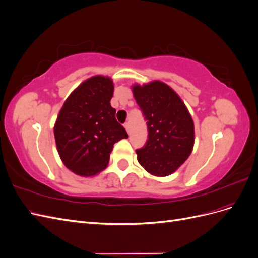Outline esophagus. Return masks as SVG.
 <instances>
[{"label": "esophagus", "instance_id": "obj_1", "mask_svg": "<svg viewBox=\"0 0 258 258\" xmlns=\"http://www.w3.org/2000/svg\"><path fill=\"white\" fill-rule=\"evenodd\" d=\"M123 126H124V128H126L128 134H130V124H129V122H126V123L123 124Z\"/></svg>", "mask_w": 258, "mask_h": 258}]
</instances>
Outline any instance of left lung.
I'll return each instance as SVG.
<instances>
[{
  "label": "left lung",
  "mask_w": 258,
  "mask_h": 258,
  "mask_svg": "<svg viewBox=\"0 0 258 258\" xmlns=\"http://www.w3.org/2000/svg\"><path fill=\"white\" fill-rule=\"evenodd\" d=\"M132 91L148 130L145 145L136 151L138 161L153 175H170L191 154L195 142L191 116L177 93L165 83L134 85Z\"/></svg>",
  "instance_id": "8db88e82"
}]
</instances>
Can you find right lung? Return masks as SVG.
Instances as JSON below:
<instances>
[{"instance_id": "add662e5", "label": "right lung", "mask_w": 258, "mask_h": 258, "mask_svg": "<svg viewBox=\"0 0 258 258\" xmlns=\"http://www.w3.org/2000/svg\"><path fill=\"white\" fill-rule=\"evenodd\" d=\"M113 81L97 75L68 97L54 123V139L64 166L77 175L92 176L107 167L116 142L128 135L111 106Z\"/></svg>"}]
</instances>
